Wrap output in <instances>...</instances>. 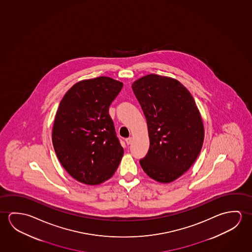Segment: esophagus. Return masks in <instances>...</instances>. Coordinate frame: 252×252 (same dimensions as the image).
<instances>
[{
  "label": "esophagus",
  "mask_w": 252,
  "mask_h": 252,
  "mask_svg": "<svg viewBox=\"0 0 252 252\" xmlns=\"http://www.w3.org/2000/svg\"><path fill=\"white\" fill-rule=\"evenodd\" d=\"M125 141H126V144L129 145V144L132 143V137H128V138H126V139H125Z\"/></svg>",
  "instance_id": "esophagus-1"
}]
</instances>
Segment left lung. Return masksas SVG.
<instances>
[{
  "mask_svg": "<svg viewBox=\"0 0 252 252\" xmlns=\"http://www.w3.org/2000/svg\"><path fill=\"white\" fill-rule=\"evenodd\" d=\"M148 126L150 148L140 164L160 183L183 175L200 154L203 122L192 94L179 80L148 74L132 84Z\"/></svg>",
  "mask_w": 252,
  "mask_h": 252,
  "instance_id": "left-lung-1",
  "label": "left lung"
}]
</instances>
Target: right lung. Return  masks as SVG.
Here are the masks:
<instances>
[{"label":"right lung","instance_id":"1","mask_svg":"<svg viewBox=\"0 0 252 252\" xmlns=\"http://www.w3.org/2000/svg\"><path fill=\"white\" fill-rule=\"evenodd\" d=\"M123 86L109 77L80 80L60 101L52 144L60 164L80 183H103L120 164L124 148L108 108Z\"/></svg>","mask_w":252,"mask_h":252}]
</instances>
